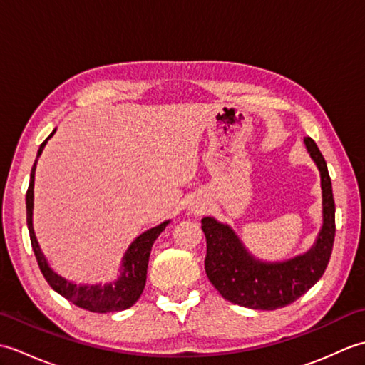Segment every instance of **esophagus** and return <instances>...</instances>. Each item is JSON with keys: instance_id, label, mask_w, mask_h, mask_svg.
<instances>
[{"instance_id": "34e87169", "label": "esophagus", "mask_w": 365, "mask_h": 365, "mask_svg": "<svg viewBox=\"0 0 365 365\" xmlns=\"http://www.w3.org/2000/svg\"><path fill=\"white\" fill-rule=\"evenodd\" d=\"M191 210L195 212V213H202L204 210H205V204L204 202H200V200H196L195 204H192V207H191Z\"/></svg>"}]
</instances>
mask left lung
<instances>
[{
  "label": "left lung",
  "instance_id": "8db88e82",
  "mask_svg": "<svg viewBox=\"0 0 365 365\" xmlns=\"http://www.w3.org/2000/svg\"><path fill=\"white\" fill-rule=\"evenodd\" d=\"M307 153L320 170L323 222L311 250L289 260L265 262L246 250L227 224L202 218L207 240L205 273L222 298L234 304L274 311L304 294L323 276L336 237V204L327 161L312 138H304Z\"/></svg>",
  "mask_w": 365,
  "mask_h": 365
}]
</instances>
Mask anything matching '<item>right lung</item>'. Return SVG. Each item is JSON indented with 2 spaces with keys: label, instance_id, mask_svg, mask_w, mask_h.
Listing matches in <instances>:
<instances>
[{
  "label": "right lung",
  "instance_id": "obj_1",
  "mask_svg": "<svg viewBox=\"0 0 365 365\" xmlns=\"http://www.w3.org/2000/svg\"><path fill=\"white\" fill-rule=\"evenodd\" d=\"M56 133V128L51 131V135L45 139L37 150V158L31 169L29 177V187L26 191V224L29 230L31 245H33V251L36 255V260L38 263L43 277L46 282L50 284L54 292H58L61 297L72 301L75 306L81 309H86L91 312L97 314H106V312H118L128 309L135 304V302L141 297L144 290L145 279H147V265H149V257L152 246L155 240L158 238L163 230L166 229L169 220L158 224L149 230L143 232L141 235L136 237L131 245L128 246L127 252L122 257L120 265V274L113 282L108 284H75L72 281H67L66 277L59 276L56 271L46 262L43 252L41 251V246L34 234L33 227V208H34V175H36V166L37 160L42 155L43 147L48 143V139Z\"/></svg>",
  "mask_w": 365,
  "mask_h": 365
}]
</instances>
